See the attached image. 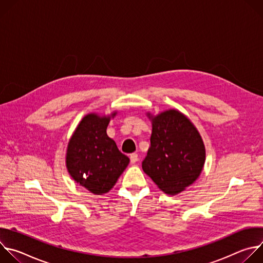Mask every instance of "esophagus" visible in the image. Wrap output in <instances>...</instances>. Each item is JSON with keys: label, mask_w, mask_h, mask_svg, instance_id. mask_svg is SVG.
Returning <instances> with one entry per match:
<instances>
[{"label": "esophagus", "mask_w": 263, "mask_h": 263, "mask_svg": "<svg viewBox=\"0 0 263 263\" xmlns=\"http://www.w3.org/2000/svg\"><path fill=\"white\" fill-rule=\"evenodd\" d=\"M130 160H131L132 163L137 162V161H138V155H137L136 153H132V154L130 155Z\"/></svg>", "instance_id": "obj_1"}]
</instances>
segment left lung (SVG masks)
<instances>
[{
  "instance_id": "8db88e82",
  "label": "left lung",
  "mask_w": 263,
  "mask_h": 263,
  "mask_svg": "<svg viewBox=\"0 0 263 263\" xmlns=\"http://www.w3.org/2000/svg\"><path fill=\"white\" fill-rule=\"evenodd\" d=\"M152 127L151 146L142 170L162 192L177 195L193 184L203 170V140L192 122L177 110L152 118Z\"/></svg>"
}]
</instances>
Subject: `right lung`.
<instances>
[{"instance_id":"right-lung-1","label":"right lung","mask_w":263,"mask_h":263,"mask_svg":"<svg viewBox=\"0 0 263 263\" xmlns=\"http://www.w3.org/2000/svg\"><path fill=\"white\" fill-rule=\"evenodd\" d=\"M116 116V112L112 117ZM110 118L91 114L73 132L66 152V166L74 181L95 195L109 192L129 163L106 129Z\"/></svg>"}]
</instances>
